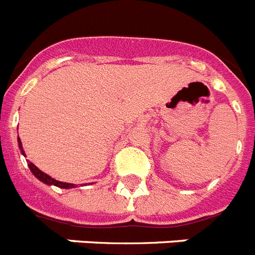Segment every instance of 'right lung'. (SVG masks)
Here are the masks:
<instances>
[{
    "mask_svg": "<svg viewBox=\"0 0 255 255\" xmlns=\"http://www.w3.org/2000/svg\"><path fill=\"white\" fill-rule=\"evenodd\" d=\"M18 142H19V146H20V149H22V142H20V140L18 138ZM28 167L29 170L32 171V174L35 175L36 177H37L38 180H41L42 183L45 184H49V185H57V187L59 188H65V189H68V188H75L76 185L75 184H70V183H62V181H58V180H55V179H53V177H50L49 175L44 174L42 171L38 170L37 167H36L35 164L32 163V162H28Z\"/></svg>",
    "mask_w": 255,
    "mask_h": 255,
    "instance_id": "right-lung-1",
    "label": "right lung"
}]
</instances>
